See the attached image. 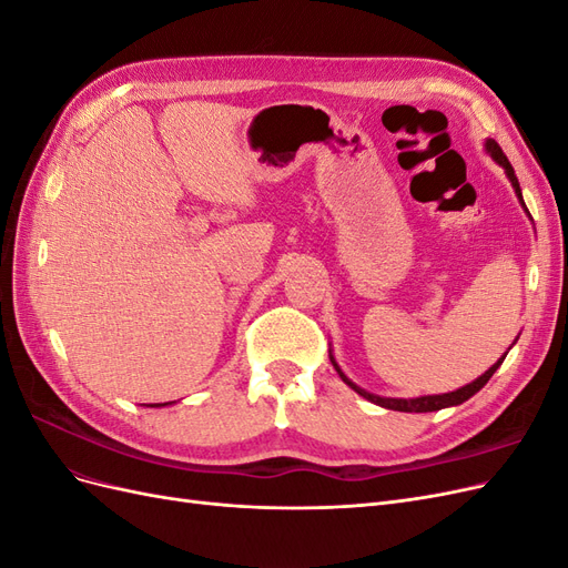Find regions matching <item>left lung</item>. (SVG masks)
<instances>
[{"mask_svg": "<svg viewBox=\"0 0 568 568\" xmlns=\"http://www.w3.org/2000/svg\"><path fill=\"white\" fill-rule=\"evenodd\" d=\"M486 149H488L490 156L505 168V173H507V178H509V182H511V186H514V192H517V196L521 199L519 180H517V175H514V168H511V163L507 161V156H505V151L500 149V144H497L495 140H488V142H486ZM521 203H524V199H521ZM524 205H526V203H524ZM505 355H507V353H505ZM329 357H332V355H329ZM503 359H505V357L497 359V363H495L486 374H480L476 382H471V384H467V386H462V388H457V390H453V393L422 395V398H409V400H403V398H379V395L367 393V390H363L359 386H355V384L348 379V376L338 369V365L334 363V357H332V365L336 367V372H338V376H341L343 382H346L353 390H357L359 395H363V398H367V400H372V403H376V405H382V407H386V409H395V412H436V409H443V407H450V405H459V403H464V400H469L474 393H478L480 388H484V386L488 384V379L495 374V369L503 365Z\"/></svg>", "mask_w": 568, "mask_h": 568, "instance_id": "1", "label": "left lung"}]
</instances>
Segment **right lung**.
Wrapping results in <instances>:
<instances>
[{
  "mask_svg": "<svg viewBox=\"0 0 568 568\" xmlns=\"http://www.w3.org/2000/svg\"><path fill=\"white\" fill-rule=\"evenodd\" d=\"M161 405H168V403H153L151 407H161Z\"/></svg>",
  "mask_w": 568,
  "mask_h": 568,
  "instance_id": "1",
  "label": "right lung"
}]
</instances>
